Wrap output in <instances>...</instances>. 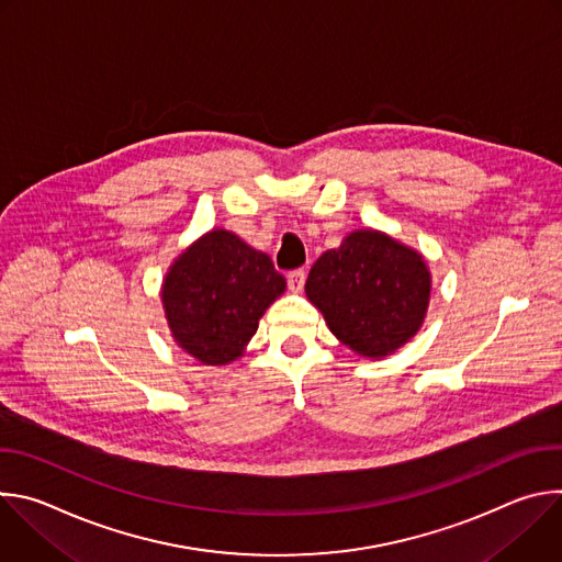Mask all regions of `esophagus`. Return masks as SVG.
<instances>
[{
  "label": "esophagus",
  "mask_w": 562,
  "mask_h": 562,
  "mask_svg": "<svg viewBox=\"0 0 562 562\" xmlns=\"http://www.w3.org/2000/svg\"><path fill=\"white\" fill-rule=\"evenodd\" d=\"M286 280H289V289H291L293 293H300V291L304 289L306 271H304V269H295V271H291V273L286 276Z\"/></svg>",
  "instance_id": "obj_1"
}]
</instances>
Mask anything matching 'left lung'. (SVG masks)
Masks as SVG:
<instances>
[{
    "instance_id": "obj_1",
    "label": "left lung",
    "mask_w": 562,
    "mask_h": 562,
    "mask_svg": "<svg viewBox=\"0 0 562 562\" xmlns=\"http://www.w3.org/2000/svg\"><path fill=\"white\" fill-rule=\"evenodd\" d=\"M308 302L329 331L360 358L380 360L423 327L431 271L423 254L378 228H356L311 267Z\"/></svg>"
}]
</instances>
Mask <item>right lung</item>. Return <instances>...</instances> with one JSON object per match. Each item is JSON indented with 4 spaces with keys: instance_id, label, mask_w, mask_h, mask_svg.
Here are the masks:
<instances>
[{
    "instance_id": "right-lung-1",
    "label": "right lung",
    "mask_w": 562,
    "mask_h": 562,
    "mask_svg": "<svg viewBox=\"0 0 562 562\" xmlns=\"http://www.w3.org/2000/svg\"><path fill=\"white\" fill-rule=\"evenodd\" d=\"M286 280L271 258L226 228L189 245L162 280V306L176 345L209 367L243 358L265 311Z\"/></svg>"
}]
</instances>
